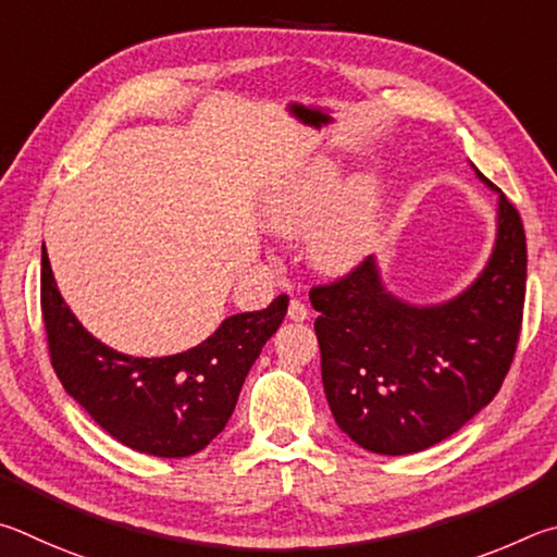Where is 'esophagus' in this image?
I'll return each instance as SVG.
<instances>
[{
  "label": "esophagus",
  "mask_w": 557,
  "mask_h": 557,
  "mask_svg": "<svg viewBox=\"0 0 557 557\" xmlns=\"http://www.w3.org/2000/svg\"><path fill=\"white\" fill-rule=\"evenodd\" d=\"M288 318L290 320H296V323H304V320L308 318V308H306V304L304 300H290L288 304Z\"/></svg>",
  "instance_id": "1"
}]
</instances>
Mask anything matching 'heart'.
<instances>
[{"label":"heart","mask_w":557,"mask_h":557,"mask_svg":"<svg viewBox=\"0 0 557 557\" xmlns=\"http://www.w3.org/2000/svg\"><path fill=\"white\" fill-rule=\"evenodd\" d=\"M335 193L337 173L333 165H313L271 190L267 222L281 234H300L318 221L308 237L310 259L327 273H345L359 267L374 249L376 185L372 178H359L333 203Z\"/></svg>","instance_id":"1"}]
</instances>
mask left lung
Instances as JSON below:
<instances>
[{"instance_id": "left-lung-1", "label": "left lung", "mask_w": 557, "mask_h": 557, "mask_svg": "<svg viewBox=\"0 0 557 557\" xmlns=\"http://www.w3.org/2000/svg\"><path fill=\"white\" fill-rule=\"evenodd\" d=\"M496 232L482 276L450 304L416 308L394 298L372 259L310 288L330 411L359 447L421 453L502 388L521 335L529 261L521 214L504 193Z\"/></svg>"}]
</instances>
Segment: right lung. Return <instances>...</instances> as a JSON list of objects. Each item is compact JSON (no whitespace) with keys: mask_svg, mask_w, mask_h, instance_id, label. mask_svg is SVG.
Instances as JSON below:
<instances>
[{"mask_svg":"<svg viewBox=\"0 0 557 557\" xmlns=\"http://www.w3.org/2000/svg\"><path fill=\"white\" fill-rule=\"evenodd\" d=\"M288 296L224 320L202 345L171 357H129L77 323L41 253V315L55 376L114 441L153 457H188L218 437L244 379L276 333Z\"/></svg>","mask_w":557,"mask_h":557,"instance_id":"1","label":"right lung"}]
</instances>
